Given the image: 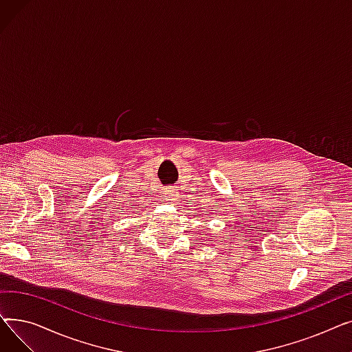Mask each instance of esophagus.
<instances>
[{
  "instance_id": "obj_1",
  "label": "esophagus",
  "mask_w": 352,
  "mask_h": 352,
  "mask_svg": "<svg viewBox=\"0 0 352 352\" xmlns=\"http://www.w3.org/2000/svg\"><path fill=\"white\" fill-rule=\"evenodd\" d=\"M164 194H165V198L168 199V201L175 202V201L178 199V192H177L174 188H171V187H170V188H166Z\"/></svg>"
}]
</instances>
